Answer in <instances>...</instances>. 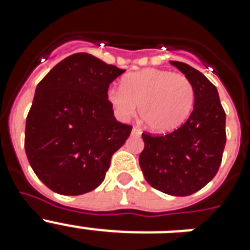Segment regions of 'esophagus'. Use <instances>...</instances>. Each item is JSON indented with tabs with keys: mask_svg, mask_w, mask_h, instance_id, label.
Segmentation results:
<instances>
[{
	"mask_svg": "<svg viewBox=\"0 0 250 250\" xmlns=\"http://www.w3.org/2000/svg\"><path fill=\"white\" fill-rule=\"evenodd\" d=\"M131 132H132V135H140V134H141L140 129H139V127H136V126L132 127Z\"/></svg>",
	"mask_w": 250,
	"mask_h": 250,
	"instance_id": "34e87169",
	"label": "esophagus"
}]
</instances>
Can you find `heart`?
I'll use <instances>...</instances> for the list:
<instances>
[{
	"instance_id": "obj_1",
	"label": "heart",
	"mask_w": 250,
	"mask_h": 250,
	"mask_svg": "<svg viewBox=\"0 0 250 250\" xmlns=\"http://www.w3.org/2000/svg\"><path fill=\"white\" fill-rule=\"evenodd\" d=\"M107 100L123 120L136 114L154 132H167L180 126L190 114L194 87L187 76L169 70L144 68L124 77L123 85L107 90Z\"/></svg>"
}]
</instances>
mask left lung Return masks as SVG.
Segmentation results:
<instances>
[{
	"instance_id": "left-lung-1",
	"label": "left lung",
	"mask_w": 250,
	"mask_h": 250,
	"mask_svg": "<svg viewBox=\"0 0 250 250\" xmlns=\"http://www.w3.org/2000/svg\"><path fill=\"white\" fill-rule=\"evenodd\" d=\"M194 87V109L179 129L165 135L143 132L144 150L139 156L146 182L156 190L187 196L204 188L222 163L227 132L225 111L215 86L200 71L170 61Z\"/></svg>"
}]
</instances>
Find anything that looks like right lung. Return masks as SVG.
I'll return each instance as SVG.
<instances>
[{
    "label": "right lung",
    "instance_id": "1",
    "mask_svg": "<svg viewBox=\"0 0 250 250\" xmlns=\"http://www.w3.org/2000/svg\"><path fill=\"white\" fill-rule=\"evenodd\" d=\"M125 70L80 52L40 81L26 119L25 150L37 178L55 193L81 195L105 179L111 156L132 126L119 123L107 100Z\"/></svg>",
    "mask_w": 250,
    "mask_h": 250
}]
</instances>
